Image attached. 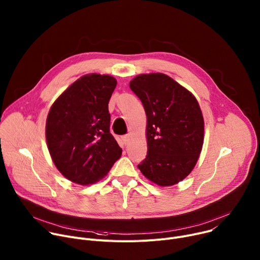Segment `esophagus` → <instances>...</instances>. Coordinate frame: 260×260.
<instances>
[{"instance_id": "34e87169", "label": "esophagus", "mask_w": 260, "mask_h": 260, "mask_svg": "<svg viewBox=\"0 0 260 260\" xmlns=\"http://www.w3.org/2000/svg\"><path fill=\"white\" fill-rule=\"evenodd\" d=\"M121 140H122V142H123L124 145H127V144H128V141H129V136H128V135L123 136V137L121 138Z\"/></svg>"}]
</instances>
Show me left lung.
I'll use <instances>...</instances> for the list:
<instances>
[{"label":"left lung","mask_w":260,"mask_h":260,"mask_svg":"<svg viewBox=\"0 0 260 260\" xmlns=\"http://www.w3.org/2000/svg\"><path fill=\"white\" fill-rule=\"evenodd\" d=\"M147 117V156L141 173L168 187L194 169L204 144L205 122L196 96L162 73L140 74L129 82Z\"/></svg>","instance_id":"1"}]
</instances>
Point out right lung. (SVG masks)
<instances>
[{
    "instance_id": "1",
    "label": "right lung",
    "mask_w": 260,
    "mask_h": 260,
    "mask_svg": "<svg viewBox=\"0 0 260 260\" xmlns=\"http://www.w3.org/2000/svg\"><path fill=\"white\" fill-rule=\"evenodd\" d=\"M117 81L113 76L86 74L72 83L52 104L45 137L59 173L79 185L103 179L121 156L110 133L108 104Z\"/></svg>"
}]
</instances>
